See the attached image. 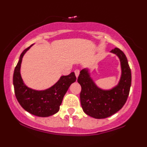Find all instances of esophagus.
I'll return each mask as SVG.
<instances>
[{
    "instance_id": "obj_1",
    "label": "esophagus",
    "mask_w": 147,
    "mask_h": 147,
    "mask_svg": "<svg viewBox=\"0 0 147 147\" xmlns=\"http://www.w3.org/2000/svg\"><path fill=\"white\" fill-rule=\"evenodd\" d=\"M75 76L77 77V78H78L79 75H80V70L79 69H75Z\"/></svg>"
}]
</instances>
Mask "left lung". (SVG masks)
<instances>
[{"label": "left lung", "instance_id": "1", "mask_svg": "<svg viewBox=\"0 0 147 147\" xmlns=\"http://www.w3.org/2000/svg\"><path fill=\"white\" fill-rule=\"evenodd\" d=\"M111 53L118 57L121 65V77L118 85L109 90H103L96 85L89 69L80 71L78 82L81 85L80 102L86 115L96 119L106 118L123 108L127 99L131 86V69L125 53L115 48Z\"/></svg>", "mask_w": 147, "mask_h": 147}]
</instances>
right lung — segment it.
Returning a JSON list of instances; mask_svg holds the SVG:
<instances>
[{
    "instance_id": "1",
    "label": "right lung",
    "mask_w": 147,
    "mask_h": 147,
    "mask_svg": "<svg viewBox=\"0 0 147 147\" xmlns=\"http://www.w3.org/2000/svg\"><path fill=\"white\" fill-rule=\"evenodd\" d=\"M31 45L21 53L13 74L15 94L20 106L29 113L38 117H49L58 112L63 98L71 84L76 81L75 72L62 76L51 87L43 91L29 88L23 82L20 75L22 58Z\"/></svg>"
}]
</instances>
